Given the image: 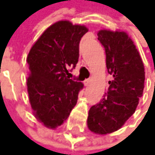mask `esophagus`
<instances>
[{
  "mask_svg": "<svg viewBox=\"0 0 155 155\" xmlns=\"http://www.w3.org/2000/svg\"><path fill=\"white\" fill-rule=\"evenodd\" d=\"M89 84H90V79H85V80L84 81V85H88Z\"/></svg>",
  "mask_w": 155,
  "mask_h": 155,
  "instance_id": "esophagus-1",
  "label": "esophagus"
}]
</instances>
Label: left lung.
<instances>
[{
  "mask_svg": "<svg viewBox=\"0 0 155 155\" xmlns=\"http://www.w3.org/2000/svg\"><path fill=\"white\" fill-rule=\"evenodd\" d=\"M97 36L112 80L107 94L89 110L87 126L92 132L105 135L118 130L135 112L142 97L145 71L139 51L126 32L103 29Z\"/></svg>",
  "mask_w": 155,
  "mask_h": 155,
  "instance_id": "left-lung-1",
  "label": "left lung"
}]
</instances>
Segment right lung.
<instances>
[{
  "label": "right lung",
  "mask_w": 155,
  "mask_h": 155,
  "mask_svg": "<svg viewBox=\"0 0 155 155\" xmlns=\"http://www.w3.org/2000/svg\"><path fill=\"white\" fill-rule=\"evenodd\" d=\"M88 31L84 26L58 21L33 45L27 58L28 93L33 114L45 127L56 128L77 103L83 84L68 76L79 58V44Z\"/></svg>",
  "instance_id": "obj_1"
}]
</instances>
